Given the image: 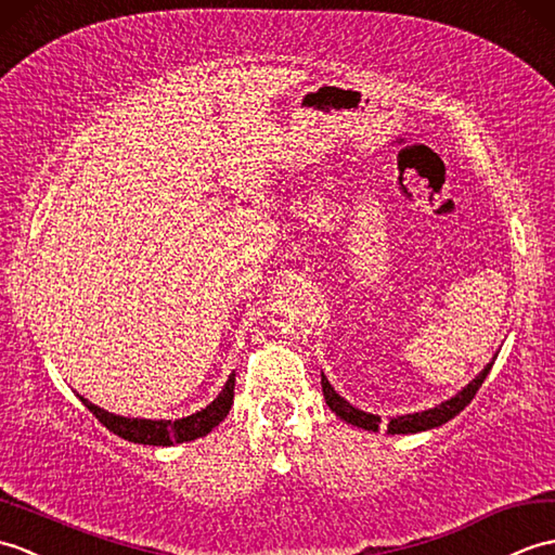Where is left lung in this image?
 I'll use <instances>...</instances> for the list:
<instances>
[{
    "mask_svg": "<svg viewBox=\"0 0 555 555\" xmlns=\"http://www.w3.org/2000/svg\"><path fill=\"white\" fill-rule=\"evenodd\" d=\"M491 365H494V361L485 365V371L479 373L473 382H467V385L455 393V397L441 401L439 405H435V409H427V411H421V413H405V415H397V417H389L387 423V435H415V433H425V429H435L439 425L449 423L451 417L459 415L467 403H470L475 399L477 389L482 387V382L487 379ZM320 385H323V393H325V403L330 405V411L335 413L337 417H341L344 423L349 425H356L361 429H371V433H377L379 429V415L375 413H365L361 409H356V405H351L347 399L339 397V393L335 391V387L330 385L325 373H320Z\"/></svg>",
    "mask_w": 555,
    "mask_h": 555,
    "instance_id": "left-lung-1",
    "label": "left lung"
}]
</instances>
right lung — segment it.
<instances>
[{
    "instance_id": "add662e5",
    "label": "right lung",
    "mask_w": 555,
    "mask_h": 555,
    "mask_svg": "<svg viewBox=\"0 0 555 555\" xmlns=\"http://www.w3.org/2000/svg\"><path fill=\"white\" fill-rule=\"evenodd\" d=\"M232 397H235V373L228 377L223 389H220L218 397L208 403L206 409L196 411L188 417H178V421H146V417H126L108 413L78 393L85 409H88L106 429H111V433L128 441H134V444L150 447H173L182 444V441L206 437L214 427L225 421V415L232 409Z\"/></svg>"
}]
</instances>
